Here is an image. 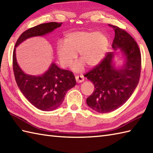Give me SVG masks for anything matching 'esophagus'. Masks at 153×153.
I'll use <instances>...</instances> for the list:
<instances>
[{
	"mask_svg": "<svg viewBox=\"0 0 153 153\" xmlns=\"http://www.w3.org/2000/svg\"><path fill=\"white\" fill-rule=\"evenodd\" d=\"M85 78L83 76H76V80L77 83H82L83 82Z\"/></svg>",
	"mask_w": 153,
	"mask_h": 153,
	"instance_id": "obj_1",
	"label": "esophagus"
}]
</instances>
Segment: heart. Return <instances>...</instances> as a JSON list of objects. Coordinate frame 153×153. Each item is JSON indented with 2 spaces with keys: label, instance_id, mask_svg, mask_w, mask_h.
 Masks as SVG:
<instances>
[{
  "label": "heart",
  "instance_id": "1",
  "mask_svg": "<svg viewBox=\"0 0 153 153\" xmlns=\"http://www.w3.org/2000/svg\"><path fill=\"white\" fill-rule=\"evenodd\" d=\"M62 43L56 47V54L60 64L66 68L71 66L79 53V62L73 67L74 71H80L83 63L94 66L102 60L108 47V39L105 34L97 31H75L67 33Z\"/></svg>",
  "mask_w": 153,
  "mask_h": 153
}]
</instances>
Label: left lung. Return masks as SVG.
I'll return each instance as SVG.
<instances>
[{"label": "left lung", "instance_id": "8db88e82", "mask_svg": "<svg viewBox=\"0 0 153 153\" xmlns=\"http://www.w3.org/2000/svg\"><path fill=\"white\" fill-rule=\"evenodd\" d=\"M115 31L112 47L120 48L126 58L123 66H113V52L107 53L99 64L85 76L95 86V91L87 99L91 108L100 113L114 111L122 106L134 93L141 75V56L138 45L125 30L109 25Z\"/></svg>", "mask_w": 153, "mask_h": 153}]
</instances>
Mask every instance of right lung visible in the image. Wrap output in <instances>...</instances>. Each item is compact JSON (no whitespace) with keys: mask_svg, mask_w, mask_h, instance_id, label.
<instances>
[{"mask_svg":"<svg viewBox=\"0 0 153 153\" xmlns=\"http://www.w3.org/2000/svg\"><path fill=\"white\" fill-rule=\"evenodd\" d=\"M62 24L45 23L28 29L19 37L13 51V71L16 83L28 101L43 111H51L61 105L68 91L76 85L74 75L69 70L60 69L54 63H52L48 70L41 76L25 74L16 60V47L27 39L50 33L60 27Z\"/></svg>","mask_w":153,"mask_h":153,"instance_id":"right-lung-1","label":"right lung"}]
</instances>
